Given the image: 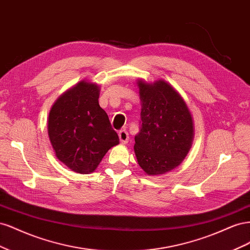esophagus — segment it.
<instances>
[{"instance_id": "34e87169", "label": "esophagus", "mask_w": 250, "mask_h": 250, "mask_svg": "<svg viewBox=\"0 0 250 250\" xmlns=\"http://www.w3.org/2000/svg\"><path fill=\"white\" fill-rule=\"evenodd\" d=\"M119 139H120V142L122 144H126L128 142V140H129V135H128V132L126 130H120L119 131Z\"/></svg>"}]
</instances>
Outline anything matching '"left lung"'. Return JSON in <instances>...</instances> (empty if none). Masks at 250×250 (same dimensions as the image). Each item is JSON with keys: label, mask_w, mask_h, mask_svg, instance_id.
I'll use <instances>...</instances> for the list:
<instances>
[{"label": "left lung", "mask_w": 250, "mask_h": 250, "mask_svg": "<svg viewBox=\"0 0 250 250\" xmlns=\"http://www.w3.org/2000/svg\"><path fill=\"white\" fill-rule=\"evenodd\" d=\"M141 128L135 135L134 153L148 175H161L183 163L192 146L191 112L174 87L165 80H138Z\"/></svg>", "instance_id": "left-lung-1"}]
</instances>
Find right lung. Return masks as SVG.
Instances as JSON below:
<instances>
[{
    "label": "right lung",
    "mask_w": 250,
    "mask_h": 250,
    "mask_svg": "<svg viewBox=\"0 0 250 250\" xmlns=\"http://www.w3.org/2000/svg\"><path fill=\"white\" fill-rule=\"evenodd\" d=\"M99 85L80 81L60 96L49 113L48 134L56 157L80 174L95 171L118 145L107 113L99 105Z\"/></svg>",
    "instance_id": "1"
}]
</instances>
